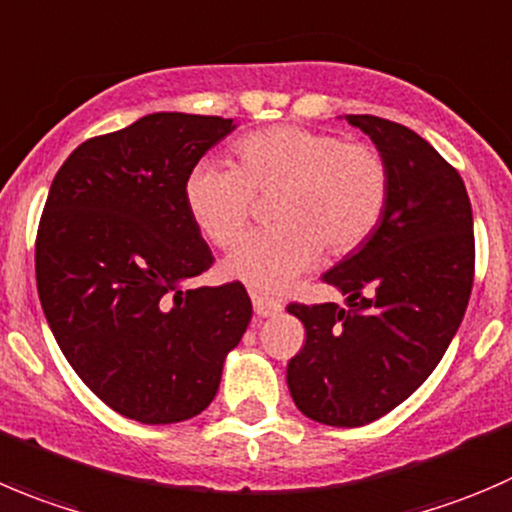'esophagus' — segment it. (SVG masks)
Instances as JSON below:
<instances>
[{
  "mask_svg": "<svg viewBox=\"0 0 512 512\" xmlns=\"http://www.w3.org/2000/svg\"><path fill=\"white\" fill-rule=\"evenodd\" d=\"M252 307L260 317H275L282 312V302L275 300V297L260 295V292H252Z\"/></svg>",
  "mask_w": 512,
  "mask_h": 512,
  "instance_id": "34e87169",
  "label": "esophagus"
}]
</instances>
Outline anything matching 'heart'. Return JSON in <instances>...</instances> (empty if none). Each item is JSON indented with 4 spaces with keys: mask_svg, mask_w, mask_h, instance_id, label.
<instances>
[{
    "mask_svg": "<svg viewBox=\"0 0 512 512\" xmlns=\"http://www.w3.org/2000/svg\"><path fill=\"white\" fill-rule=\"evenodd\" d=\"M235 167L200 162L185 177V205L212 245L240 240L255 197L270 200L272 227L252 232L225 260V275L257 292H280L320 260L365 245L390 200V170L367 142L295 124L242 135Z\"/></svg>",
    "mask_w": 512,
    "mask_h": 512,
    "instance_id": "b5f03b06",
    "label": "heart"
}]
</instances>
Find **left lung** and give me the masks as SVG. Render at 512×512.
Segmentation results:
<instances>
[{"instance_id":"8db88e82","label":"left lung","mask_w":512,"mask_h":512,"mask_svg":"<svg viewBox=\"0 0 512 512\" xmlns=\"http://www.w3.org/2000/svg\"><path fill=\"white\" fill-rule=\"evenodd\" d=\"M347 122L388 162V210L360 250L322 275L347 310L287 305L307 332L287 385L307 418L360 428L408 400L443 360L473 290L475 235L463 177L430 142L375 114Z\"/></svg>"}]
</instances>
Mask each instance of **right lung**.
<instances>
[{"label":"right lung","instance_id":"right-lung-1","mask_svg":"<svg viewBox=\"0 0 512 512\" xmlns=\"http://www.w3.org/2000/svg\"><path fill=\"white\" fill-rule=\"evenodd\" d=\"M232 119L157 112L82 142L39 217L34 270L59 350L104 405L145 425L200 415L252 302L242 282L192 287L212 267L185 177Z\"/></svg>","mask_w":512,"mask_h":512}]
</instances>
